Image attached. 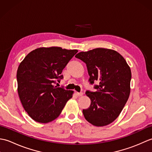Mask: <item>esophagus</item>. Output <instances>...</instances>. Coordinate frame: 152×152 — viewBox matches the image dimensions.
I'll list each match as a JSON object with an SVG mask.
<instances>
[{"label":"esophagus","mask_w":152,"mask_h":152,"mask_svg":"<svg viewBox=\"0 0 152 152\" xmlns=\"http://www.w3.org/2000/svg\"><path fill=\"white\" fill-rule=\"evenodd\" d=\"M76 94H77V95H78V96H81L83 95V93L82 92H76Z\"/></svg>","instance_id":"34e87169"}]
</instances>
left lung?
<instances>
[{
  "label": "left lung",
  "mask_w": 152,
  "mask_h": 152,
  "mask_svg": "<svg viewBox=\"0 0 152 152\" xmlns=\"http://www.w3.org/2000/svg\"><path fill=\"white\" fill-rule=\"evenodd\" d=\"M75 57L86 64L90 83H99L94 87L96 91H86L91 104L83 110V114L96 127L109 125L120 114L129 96L130 67L118 52L106 48L82 51Z\"/></svg>",
  "instance_id": "8db88e82"
}]
</instances>
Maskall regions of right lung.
Returning a JSON list of instances; mask_svg holds the SVG:
<instances>
[{
  "label": "right lung",
  "instance_id": "add662e5",
  "mask_svg": "<svg viewBox=\"0 0 152 152\" xmlns=\"http://www.w3.org/2000/svg\"><path fill=\"white\" fill-rule=\"evenodd\" d=\"M78 50L60 47L39 48L31 51L17 71L18 91L23 107L30 117L46 124L56 119L73 91L54 86L63 78L62 71Z\"/></svg>",
  "mask_w": 152,
  "mask_h": 152
}]
</instances>
